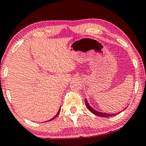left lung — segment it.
I'll list each match as a JSON object with an SVG mask.
<instances>
[{"mask_svg": "<svg viewBox=\"0 0 146 146\" xmlns=\"http://www.w3.org/2000/svg\"><path fill=\"white\" fill-rule=\"evenodd\" d=\"M85 102H86V106L87 108H88V109L90 110V112H92V113H93L94 114H95V115L96 116H98V117H105V118H108V117H114V116H116L118 114H119L120 112H121L122 111H123L124 110H121V112H117V113H112V114H110V113H104V112H98L97 111V110H96L95 109H94L92 107L90 106V105L89 104V103H88V100H87L86 98H85Z\"/></svg>", "mask_w": 146, "mask_h": 146, "instance_id": "8db88e82", "label": "left lung"}]
</instances>
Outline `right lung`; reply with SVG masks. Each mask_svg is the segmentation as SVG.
Returning <instances> with one entry per match:
<instances>
[{"label":"right lung","instance_id":"add662e5","mask_svg":"<svg viewBox=\"0 0 146 146\" xmlns=\"http://www.w3.org/2000/svg\"><path fill=\"white\" fill-rule=\"evenodd\" d=\"M60 108H59V110H58V112H57V114H56V115H55V116H54V117L52 118V119H50V120H49V121H52V120H53V119H55V118H56V117H57V116H58V114H59V113H60ZM46 122H47V121H46Z\"/></svg>","mask_w":146,"mask_h":146}]
</instances>
